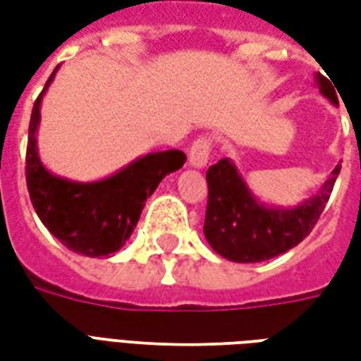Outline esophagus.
<instances>
[{"mask_svg": "<svg viewBox=\"0 0 361 361\" xmlns=\"http://www.w3.org/2000/svg\"><path fill=\"white\" fill-rule=\"evenodd\" d=\"M211 150H212L211 137H199V139L191 145V149H189V162H191V166H195V168H203V166L209 162Z\"/></svg>", "mask_w": 361, "mask_h": 361, "instance_id": "obj_1", "label": "esophagus"}]
</instances>
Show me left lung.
<instances>
[{"label":"left lung","mask_w":361,"mask_h":361,"mask_svg":"<svg viewBox=\"0 0 361 361\" xmlns=\"http://www.w3.org/2000/svg\"><path fill=\"white\" fill-rule=\"evenodd\" d=\"M321 92L336 104L333 87L317 77ZM341 164L317 195L295 209H269L257 203L238 176L235 166L222 158L207 170L209 201L204 214V238L219 255L235 263H259L282 255L311 234L331 197Z\"/></svg>","instance_id":"obj_1"}]
</instances>
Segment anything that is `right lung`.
<instances>
[{
  "label": "right lung",
  "mask_w": 361,
  "mask_h": 361,
  "mask_svg": "<svg viewBox=\"0 0 361 361\" xmlns=\"http://www.w3.org/2000/svg\"><path fill=\"white\" fill-rule=\"evenodd\" d=\"M58 69V67H56ZM36 98L27 145V188L38 219L67 250L87 257H108L127 242L139 222L147 197L170 172L185 162L181 150L152 152L94 183H77L50 173L36 152V127L42 94Z\"/></svg>",
  "instance_id": "obj_1"
}]
</instances>
